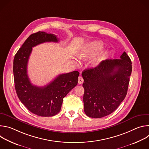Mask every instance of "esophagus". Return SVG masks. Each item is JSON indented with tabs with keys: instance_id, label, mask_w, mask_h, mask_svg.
I'll list each match as a JSON object with an SVG mask.
<instances>
[{
	"instance_id": "34e87169",
	"label": "esophagus",
	"mask_w": 149,
	"mask_h": 149,
	"mask_svg": "<svg viewBox=\"0 0 149 149\" xmlns=\"http://www.w3.org/2000/svg\"><path fill=\"white\" fill-rule=\"evenodd\" d=\"M78 84H82L83 82H84V79H83V78H82V77L81 76H79L78 77Z\"/></svg>"
}]
</instances>
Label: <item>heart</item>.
Here are the masks:
<instances>
[{"mask_svg":"<svg viewBox=\"0 0 149 149\" xmlns=\"http://www.w3.org/2000/svg\"><path fill=\"white\" fill-rule=\"evenodd\" d=\"M102 47V43L100 41H94L86 44L79 52L78 56L80 58H88L94 55ZM104 57V54L101 53L93 57L91 61V63L94 65H98L102 61Z\"/></svg>","mask_w":149,"mask_h":149,"instance_id":"b5f03b06","label":"heart"}]
</instances>
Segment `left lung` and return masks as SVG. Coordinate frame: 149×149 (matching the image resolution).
Segmentation results:
<instances>
[{
	"label": "left lung",
	"instance_id": "1",
	"mask_svg": "<svg viewBox=\"0 0 149 149\" xmlns=\"http://www.w3.org/2000/svg\"><path fill=\"white\" fill-rule=\"evenodd\" d=\"M132 71V61L125 52L120 59H106L85 70L82 76L86 115L98 118L114 112L126 96Z\"/></svg>",
	"mask_w": 149,
	"mask_h": 149
}]
</instances>
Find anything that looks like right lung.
Masks as SVG:
<instances>
[{"mask_svg":"<svg viewBox=\"0 0 149 149\" xmlns=\"http://www.w3.org/2000/svg\"><path fill=\"white\" fill-rule=\"evenodd\" d=\"M54 34L38 32L31 35L15 54L13 59V77L17 95L32 113L42 117L58 114L67 94L78 84L79 72L61 74L44 87H37L31 82L27 65L32 47L47 42H58Z\"/></svg>","mask_w":149,"mask_h":149,"instance_id":"add662e5","label":"right lung"}]
</instances>
